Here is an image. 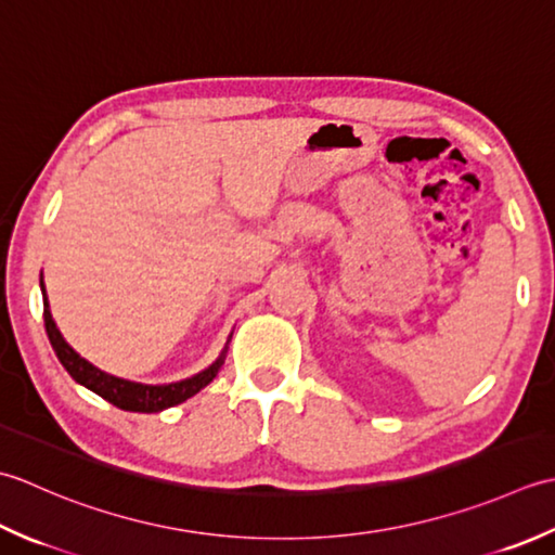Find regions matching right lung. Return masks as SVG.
Listing matches in <instances>:
<instances>
[{"mask_svg": "<svg viewBox=\"0 0 555 555\" xmlns=\"http://www.w3.org/2000/svg\"><path fill=\"white\" fill-rule=\"evenodd\" d=\"M40 287H42V282H40ZM42 297H44V287H42ZM42 304H44V309H42L44 331H48L50 345L54 349L56 359L62 361V366L69 371V376L76 383H81V386H86L88 390L98 392L100 398H105L107 402L119 406V410L145 412V414L167 410V406L184 402L191 398V395H196L201 388H206L208 383L218 376V371L222 366V357H220L206 371H201V373H196V376H191L186 380L169 383V386H143V383H131V380H124L117 376H109V373L95 369L83 357H78L74 349L66 345L62 333L56 331V325L52 321V313L48 309V299H42Z\"/></svg>", "mask_w": 555, "mask_h": 555, "instance_id": "add662e5", "label": "right lung"}]
</instances>
